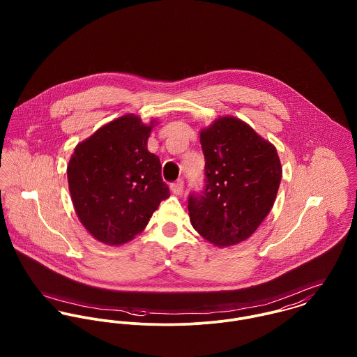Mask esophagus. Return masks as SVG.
I'll return each instance as SVG.
<instances>
[{"label": "esophagus", "instance_id": "34e87169", "mask_svg": "<svg viewBox=\"0 0 357 357\" xmlns=\"http://www.w3.org/2000/svg\"><path fill=\"white\" fill-rule=\"evenodd\" d=\"M183 190H184V183H183V180H177L176 183H172V184H170V191H172L174 195H181Z\"/></svg>", "mask_w": 357, "mask_h": 357}]
</instances>
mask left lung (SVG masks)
<instances>
[{"mask_svg": "<svg viewBox=\"0 0 357 357\" xmlns=\"http://www.w3.org/2000/svg\"><path fill=\"white\" fill-rule=\"evenodd\" d=\"M206 184L188 198L192 227L218 248L250 238L269 214L282 180L272 143L246 122L220 116L201 130Z\"/></svg>", "mask_w": 357, "mask_h": 357, "instance_id": "8db88e82", "label": "left lung"}]
</instances>
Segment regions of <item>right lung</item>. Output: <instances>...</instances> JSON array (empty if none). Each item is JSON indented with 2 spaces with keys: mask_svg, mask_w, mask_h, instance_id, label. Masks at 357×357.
Segmentation results:
<instances>
[{
  "mask_svg": "<svg viewBox=\"0 0 357 357\" xmlns=\"http://www.w3.org/2000/svg\"><path fill=\"white\" fill-rule=\"evenodd\" d=\"M156 119L122 115L77 144L67 166L75 213L99 242L118 246L144 231L159 204L170 197L159 158L147 150Z\"/></svg>",
  "mask_w": 357,
  "mask_h": 357,
  "instance_id": "1",
  "label": "right lung"
}]
</instances>
